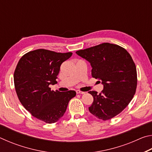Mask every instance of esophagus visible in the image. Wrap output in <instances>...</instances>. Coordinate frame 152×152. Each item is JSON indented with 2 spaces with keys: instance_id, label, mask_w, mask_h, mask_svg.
<instances>
[{
  "instance_id": "1",
  "label": "esophagus",
  "mask_w": 152,
  "mask_h": 152,
  "mask_svg": "<svg viewBox=\"0 0 152 152\" xmlns=\"http://www.w3.org/2000/svg\"><path fill=\"white\" fill-rule=\"evenodd\" d=\"M76 93H77V94H83L85 93V92L79 91V90H77V91H76Z\"/></svg>"
}]
</instances>
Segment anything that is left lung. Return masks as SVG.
Wrapping results in <instances>:
<instances>
[{"label":"left lung","mask_w":152,"mask_h":152,"mask_svg":"<svg viewBox=\"0 0 152 152\" xmlns=\"http://www.w3.org/2000/svg\"><path fill=\"white\" fill-rule=\"evenodd\" d=\"M92 66V76L102 81L104 89L99 94L89 91L94 101L89 111L98 119H112L132 101L137 84V70L132 56L121 46L103 43L76 51Z\"/></svg>","instance_id":"8db88e82"}]
</instances>
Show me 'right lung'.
Listing matches in <instances>:
<instances>
[{
    "mask_svg": "<svg viewBox=\"0 0 152 152\" xmlns=\"http://www.w3.org/2000/svg\"><path fill=\"white\" fill-rule=\"evenodd\" d=\"M72 55V52L38 49L23 56L16 66L14 84L19 100L33 117L42 121H58L76 96L74 91H53L49 86L57 83L61 64Z\"/></svg>",
    "mask_w": 152,
    "mask_h": 152,
    "instance_id": "1",
    "label": "right lung"
}]
</instances>
